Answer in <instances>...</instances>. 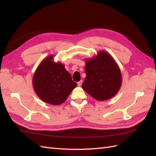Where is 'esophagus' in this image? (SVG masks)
Instances as JSON below:
<instances>
[{
    "instance_id": "esophagus-1",
    "label": "esophagus",
    "mask_w": 156,
    "mask_h": 156,
    "mask_svg": "<svg viewBox=\"0 0 156 156\" xmlns=\"http://www.w3.org/2000/svg\"><path fill=\"white\" fill-rule=\"evenodd\" d=\"M83 80H81V81H79V82H77V84H78V86H81V84H82V83H83Z\"/></svg>"
}]
</instances>
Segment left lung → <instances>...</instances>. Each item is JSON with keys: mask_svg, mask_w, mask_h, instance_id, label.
<instances>
[{"mask_svg": "<svg viewBox=\"0 0 156 156\" xmlns=\"http://www.w3.org/2000/svg\"><path fill=\"white\" fill-rule=\"evenodd\" d=\"M87 76L82 87L98 101L107 100L114 97L122 85V74L119 65L112 56L105 51L85 59Z\"/></svg>", "mask_w": 156, "mask_h": 156, "instance_id": "8db88e82", "label": "left lung"}]
</instances>
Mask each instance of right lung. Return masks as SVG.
Instances as JSON below:
<instances>
[{
    "label": "right lung",
    "mask_w": 156,
    "mask_h": 156,
    "mask_svg": "<svg viewBox=\"0 0 156 156\" xmlns=\"http://www.w3.org/2000/svg\"><path fill=\"white\" fill-rule=\"evenodd\" d=\"M54 56H47L36 68L32 85L41 100L53 105L62 104L77 86L61 62H54Z\"/></svg>",
    "instance_id": "right-lung-1"
}]
</instances>
